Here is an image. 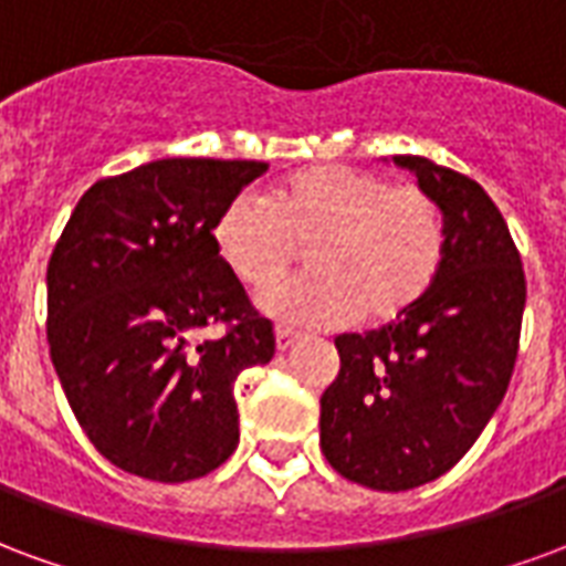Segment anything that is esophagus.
<instances>
[{"label":"esophagus","mask_w":566,"mask_h":566,"mask_svg":"<svg viewBox=\"0 0 566 566\" xmlns=\"http://www.w3.org/2000/svg\"><path fill=\"white\" fill-rule=\"evenodd\" d=\"M274 337H277V349H280V353H286L289 346L298 340V332H289V328H277V332H274Z\"/></svg>","instance_id":"esophagus-1"}]
</instances>
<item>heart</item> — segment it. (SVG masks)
<instances>
[{"instance_id":"heart-1","label":"heart","mask_w":566,"mask_h":566,"mask_svg":"<svg viewBox=\"0 0 566 566\" xmlns=\"http://www.w3.org/2000/svg\"><path fill=\"white\" fill-rule=\"evenodd\" d=\"M220 262L243 286L285 276L298 249L316 279L265 290L259 307L289 325H386L401 319L447 262V220L419 187L356 165H313L262 198H232L210 229Z\"/></svg>"}]
</instances>
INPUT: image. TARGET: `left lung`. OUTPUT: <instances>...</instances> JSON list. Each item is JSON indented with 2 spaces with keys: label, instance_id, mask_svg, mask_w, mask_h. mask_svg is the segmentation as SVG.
<instances>
[{
  "label": "left lung",
  "instance_id": "1",
  "mask_svg": "<svg viewBox=\"0 0 566 566\" xmlns=\"http://www.w3.org/2000/svg\"><path fill=\"white\" fill-rule=\"evenodd\" d=\"M447 220V262L413 311L337 334L319 447L340 476L407 492L455 468L501 407L518 353L525 271L489 192L424 156H391Z\"/></svg>",
  "mask_w": 566,
  "mask_h": 566
}]
</instances>
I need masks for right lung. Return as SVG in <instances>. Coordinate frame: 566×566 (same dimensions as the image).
<instances>
[{
	"label": "right lung",
	"instance_id": "right-lung-1",
	"mask_svg": "<svg viewBox=\"0 0 566 566\" xmlns=\"http://www.w3.org/2000/svg\"><path fill=\"white\" fill-rule=\"evenodd\" d=\"M265 163L156 159L86 189L48 262V344L90 443L126 473L187 482L238 447L234 379L274 328L210 241ZM226 324L220 338L200 328Z\"/></svg>",
	"mask_w": 566,
	"mask_h": 566
}]
</instances>
